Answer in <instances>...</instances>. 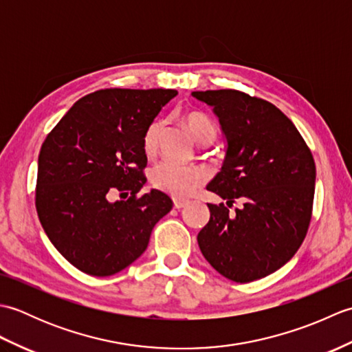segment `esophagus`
<instances>
[{"instance_id":"1","label":"esophagus","mask_w":352,"mask_h":352,"mask_svg":"<svg viewBox=\"0 0 352 352\" xmlns=\"http://www.w3.org/2000/svg\"><path fill=\"white\" fill-rule=\"evenodd\" d=\"M189 204V201L186 199H180V198H174V207L175 208H183Z\"/></svg>"}]
</instances>
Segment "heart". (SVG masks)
I'll use <instances>...</instances> for the list:
<instances>
[{
	"label": "heart",
	"instance_id": "obj_1",
	"mask_svg": "<svg viewBox=\"0 0 352 352\" xmlns=\"http://www.w3.org/2000/svg\"><path fill=\"white\" fill-rule=\"evenodd\" d=\"M186 129H188L193 142L201 146L210 145L216 138L214 124L206 115L199 111H189L183 116ZM163 122L154 121L148 125L145 130L142 146L144 153L149 159H153L160 151L162 136H163ZM149 180L154 188L178 198H186L192 195L204 182V175L195 166H184L174 162H162L149 172Z\"/></svg>",
	"mask_w": 352,
	"mask_h": 352
}]
</instances>
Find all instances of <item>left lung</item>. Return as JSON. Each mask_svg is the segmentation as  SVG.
Masks as SVG:
<instances>
[{
	"instance_id": "left-lung-1",
	"label": "left lung",
	"mask_w": 352,
	"mask_h": 352,
	"mask_svg": "<svg viewBox=\"0 0 352 352\" xmlns=\"http://www.w3.org/2000/svg\"><path fill=\"white\" fill-rule=\"evenodd\" d=\"M218 116L227 140L221 172L208 183L227 206L207 204L210 221L198 233L206 260L226 278L250 283L275 272L295 256L311 219L316 166L294 122L248 94L192 92Z\"/></svg>"
}]
</instances>
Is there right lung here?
<instances>
[{"mask_svg": "<svg viewBox=\"0 0 352 352\" xmlns=\"http://www.w3.org/2000/svg\"><path fill=\"white\" fill-rule=\"evenodd\" d=\"M174 89H102L80 98L52 129L37 160L36 210L56 250L80 269L109 276L138 260L172 199L146 178L145 130ZM116 192L125 200L113 201Z\"/></svg>", "mask_w": 352, "mask_h": 352, "instance_id": "1", "label": "right lung"}]
</instances>
